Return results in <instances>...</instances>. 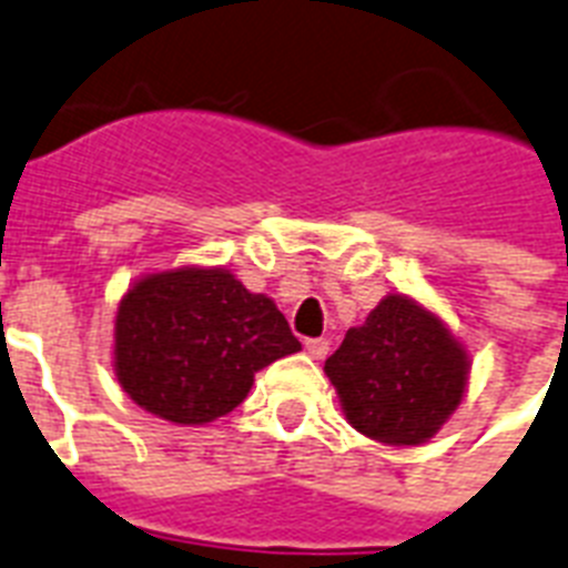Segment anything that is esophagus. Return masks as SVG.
I'll return each instance as SVG.
<instances>
[{"instance_id":"esophagus-1","label":"esophagus","mask_w":568,"mask_h":568,"mask_svg":"<svg viewBox=\"0 0 568 568\" xmlns=\"http://www.w3.org/2000/svg\"><path fill=\"white\" fill-rule=\"evenodd\" d=\"M306 349L312 358H324L329 353V341L326 338H306Z\"/></svg>"}]
</instances>
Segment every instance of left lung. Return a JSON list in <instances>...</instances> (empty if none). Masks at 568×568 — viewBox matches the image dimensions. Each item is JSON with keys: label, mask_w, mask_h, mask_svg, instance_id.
I'll use <instances>...</instances> for the list:
<instances>
[{"label": "left lung", "mask_w": 568, "mask_h": 568, "mask_svg": "<svg viewBox=\"0 0 568 568\" xmlns=\"http://www.w3.org/2000/svg\"><path fill=\"white\" fill-rule=\"evenodd\" d=\"M326 376L362 435L417 446L464 399L467 353L440 317L403 294H388L326 358Z\"/></svg>", "instance_id": "left-lung-1"}]
</instances>
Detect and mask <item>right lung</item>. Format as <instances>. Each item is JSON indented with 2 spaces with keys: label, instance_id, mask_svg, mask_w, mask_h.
<instances>
[{
  "label": "right lung",
  "instance_id": "add662e5",
  "mask_svg": "<svg viewBox=\"0 0 568 568\" xmlns=\"http://www.w3.org/2000/svg\"><path fill=\"white\" fill-rule=\"evenodd\" d=\"M300 341L265 294L224 268L142 276L116 312V376L156 417L204 426L242 403L253 373L292 356Z\"/></svg>",
  "mask_w": 568,
  "mask_h": 568
}]
</instances>
